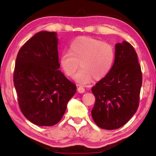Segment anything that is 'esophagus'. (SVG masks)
<instances>
[{"label":"esophagus","instance_id":"34e87169","mask_svg":"<svg viewBox=\"0 0 156 156\" xmlns=\"http://www.w3.org/2000/svg\"><path fill=\"white\" fill-rule=\"evenodd\" d=\"M77 91H78V92L79 93H84V92L85 91V89L84 88H83V86H80L79 87V88H77Z\"/></svg>","mask_w":156,"mask_h":156}]
</instances>
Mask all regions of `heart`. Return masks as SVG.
Segmentation results:
<instances>
[{
  "label": "heart",
  "mask_w": 156,
  "mask_h": 156,
  "mask_svg": "<svg viewBox=\"0 0 156 156\" xmlns=\"http://www.w3.org/2000/svg\"><path fill=\"white\" fill-rule=\"evenodd\" d=\"M115 60V50L111 44L98 38L82 36L70 44L69 52L60 57V65L65 74L76 76L80 84H88L93 80H100L109 73Z\"/></svg>",
  "instance_id": "1"
}]
</instances>
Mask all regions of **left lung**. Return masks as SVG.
Here are the masks:
<instances>
[{"label":"left lung","mask_w":156,"mask_h":156,"mask_svg":"<svg viewBox=\"0 0 156 156\" xmlns=\"http://www.w3.org/2000/svg\"><path fill=\"white\" fill-rule=\"evenodd\" d=\"M142 72L138 55L126 41L115 46L111 71L92 87L95 104L92 118L100 128L116 129L125 125L138 108Z\"/></svg>","instance_id":"left-lung-1"}]
</instances>
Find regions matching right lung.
Returning a JSON list of instances; mask_svg holds the SVG:
<instances>
[{"label":"right lung","instance_id":"1","mask_svg":"<svg viewBox=\"0 0 156 156\" xmlns=\"http://www.w3.org/2000/svg\"><path fill=\"white\" fill-rule=\"evenodd\" d=\"M58 38L54 32L41 31L21 48L13 82L19 108L31 123L51 126L60 121L76 85L58 70Z\"/></svg>","mask_w":156,"mask_h":156}]
</instances>
